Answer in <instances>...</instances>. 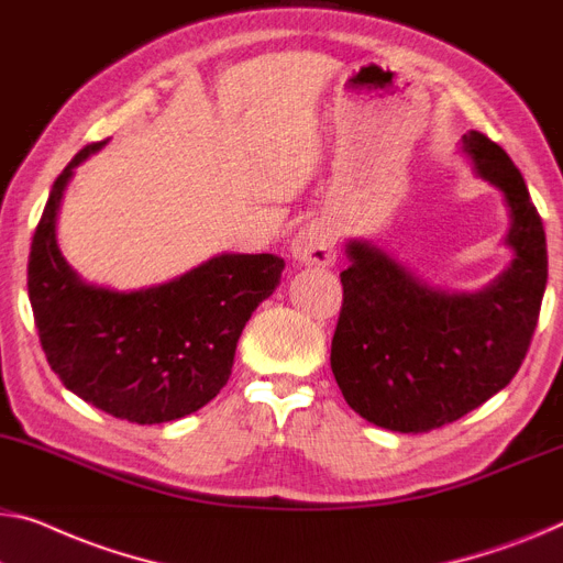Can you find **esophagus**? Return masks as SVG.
<instances>
[{"instance_id": "obj_1", "label": "esophagus", "mask_w": 563, "mask_h": 563, "mask_svg": "<svg viewBox=\"0 0 563 563\" xmlns=\"http://www.w3.org/2000/svg\"><path fill=\"white\" fill-rule=\"evenodd\" d=\"M333 247L335 238L333 230L325 222H310L298 230L296 240H292V257L303 265H318L325 267L333 263Z\"/></svg>"}]
</instances>
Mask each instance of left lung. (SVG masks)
Wrapping results in <instances>:
<instances>
[{"label": "left lung", "mask_w": 563, "mask_h": 563, "mask_svg": "<svg viewBox=\"0 0 563 563\" xmlns=\"http://www.w3.org/2000/svg\"><path fill=\"white\" fill-rule=\"evenodd\" d=\"M463 154L503 191L514 260L475 292L424 283L368 240H349L343 306L331 341L335 384L356 415L391 432L455 422L514 379L549 278L547 232L526 181L496 141L470 131Z\"/></svg>", "instance_id": "left-lung-1"}]
</instances>
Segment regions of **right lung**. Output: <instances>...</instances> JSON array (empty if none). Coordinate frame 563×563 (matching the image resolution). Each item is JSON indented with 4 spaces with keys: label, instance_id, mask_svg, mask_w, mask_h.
<instances>
[{
    "label": "right lung",
    "instance_id": "add662e5",
    "mask_svg": "<svg viewBox=\"0 0 563 563\" xmlns=\"http://www.w3.org/2000/svg\"><path fill=\"white\" fill-rule=\"evenodd\" d=\"M103 146L75 154L49 191L30 250L32 313L65 389L129 422H172L228 384L240 333L278 288L285 263L267 253H222L154 288L123 292L86 283L57 247V212L75 166Z\"/></svg>",
    "mask_w": 563,
    "mask_h": 563
}]
</instances>
